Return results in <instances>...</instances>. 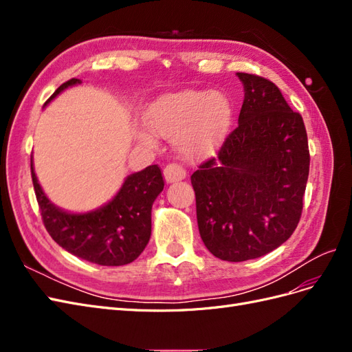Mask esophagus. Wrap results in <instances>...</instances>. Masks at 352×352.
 <instances>
[{"label": "esophagus", "mask_w": 352, "mask_h": 352, "mask_svg": "<svg viewBox=\"0 0 352 352\" xmlns=\"http://www.w3.org/2000/svg\"><path fill=\"white\" fill-rule=\"evenodd\" d=\"M186 176V170L184 166L177 163H170L164 167V177L167 184L177 182V180H182Z\"/></svg>", "instance_id": "obj_1"}]
</instances>
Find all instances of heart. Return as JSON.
<instances>
[{
    "label": "heart",
    "instance_id": "obj_1",
    "mask_svg": "<svg viewBox=\"0 0 352 352\" xmlns=\"http://www.w3.org/2000/svg\"><path fill=\"white\" fill-rule=\"evenodd\" d=\"M153 129L176 138L177 150L195 158L214 153L232 120L226 95L208 89H186L158 98L148 111Z\"/></svg>",
    "mask_w": 352,
    "mask_h": 352
}]
</instances>
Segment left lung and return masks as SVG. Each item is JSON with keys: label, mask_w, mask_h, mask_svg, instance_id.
<instances>
[{"label": "left lung", "mask_w": 352, "mask_h": 352, "mask_svg": "<svg viewBox=\"0 0 352 352\" xmlns=\"http://www.w3.org/2000/svg\"><path fill=\"white\" fill-rule=\"evenodd\" d=\"M245 100L216 157L190 176L202 242L214 257H261L291 238L310 170L304 120L276 85L238 73Z\"/></svg>", "instance_id": "8db88e82"}]
</instances>
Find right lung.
Segmentation results:
<instances>
[{"label":"right lung","instance_id":"1","mask_svg":"<svg viewBox=\"0 0 352 352\" xmlns=\"http://www.w3.org/2000/svg\"><path fill=\"white\" fill-rule=\"evenodd\" d=\"M80 82L73 78L60 85L48 101ZM30 175L42 223L50 236L70 254L100 265H124L145 250L151 236L153 202L164 188L163 172L157 164L131 175L113 201L87 214H69L52 206L42 192L32 163Z\"/></svg>","mask_w":352,"mask_h":352}]
</instances>
